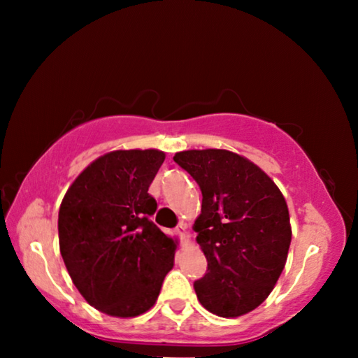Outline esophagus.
Segmentation results:
<instances>
[{"label":"esophagus","mask_w":358,"mask_h":358,"mask_svg":"<svg viewBox=\"0 0 358 358\" xmlns=\"http://www.w3.org/2000/svg\"><path fill=\"white\" fill-rule=\"evenodd\" d=\"M175 234L178 235V237H180V240H181V241H185V240L189 238V234L186 232V224H185V222H180L178 226L175 227Z\"/></svg>","instance_id":"esophagus-1"}]
</instances>
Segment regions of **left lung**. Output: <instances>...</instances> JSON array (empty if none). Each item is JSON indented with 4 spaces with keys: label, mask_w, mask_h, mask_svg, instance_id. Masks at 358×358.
Returning a JSON list of instances; mask_svg holds the SVG:
<instances>
[{
    "label": "left lung",
    "mask_w": 358,
    "mask_h": 358,
    "mask_svg": "<svg viewBox=\"0 0 358 358\" xmlns=\"http://www.w3.org/2000/svg\"><path fill=\"white\" fill-rule=\"evenodd\" d=\"M173 161L202 191L194 224L207 273L194 281L205 310L238 317L270 295L292 238L289 210L268 175L227 150H187Z\"/></svg>",
    "instance_id": "8db88e82"
}]
</instances>
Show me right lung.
Instances as JSON below:
<instances>
[{"mask_svg":"<svg viewBox=\"0 0 358 358\" xmlns=\"http://www.w3.org/2000/svg\"><path fill=\"white\" fill-rule=\"evenodd\" d=\"M166 155L118 150L93 161L66 192L58 213L59 251L90 305L136 317L155 305L172 270L175 243L151 221L148 192Z\"/></svg>","mask_w":358,"mask_h":358,"instance_id":"right-lung-1","label":"right lung"}]
</instances>
